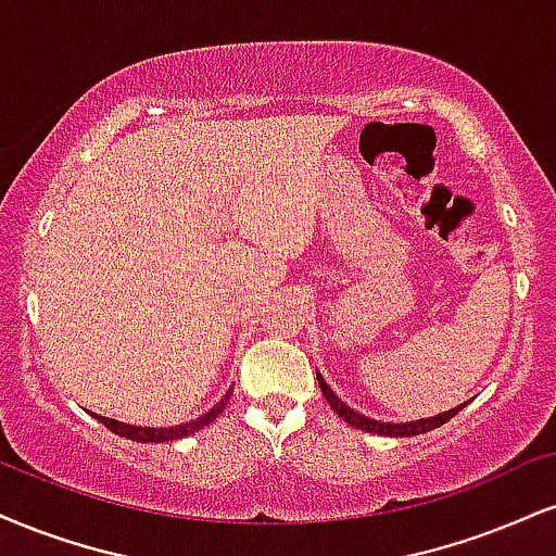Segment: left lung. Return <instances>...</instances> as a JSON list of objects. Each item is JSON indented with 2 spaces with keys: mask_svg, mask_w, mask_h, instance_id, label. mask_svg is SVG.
Returning a JSON list of instances; mask_svg holds the SVG:
<instances>
[{
  "mask_svg": "<svg viewBox=\"0 0 556 556\" xmlns=\"http://www.w3.org/2000/svg\"><path fill=\"white\" fill-rule=\"evenodd\" d=\"M316 378H318V386H320V393H324L326 396V401H329V406L333 412L339 414V417L344 419V422H350L352 427H357V430H365V432H376V434H386V438H412V434H422V432H430V430H434V427H440V425H445L447 419H453L456 417V414L464 409L466 404H469V401H466V404H460V406H453V409H447V412H440V414H434V417H425V419H414V422H380V419H370V417H365V414H359V412H354L350 404H344L342 399L337 396V393L331 391V386L326 383L324 380V376H320V372H316Z\"/></svg>",
  "mask_w": 556,
  "mask_h": 556,
  "instance_id": "8db88e82",
  "label": "left lung"
}]
</instances>
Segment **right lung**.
<instances>
[{
  "mask_svg": "<svg viewBox=\"0 0 556 556\" xmlns=\"http://www.w3.org/2000/svg\"><path fill=\"white\" fill-rule=\"evenodd\" d=\"M230 393L232 388H227V393L223 399L217 401V404L212 406L210 412H204L202 417L197 419H189V422L184 425H173V427H139V425H126V422H118V419H109V417H100V414H92V417L98 419L100 425L109 427L111 432L122 434V438H129V440H137V443H168V440H180V438H189V434L199 432L202 427H206L210 422L223 414V409L227 406V401H230Z\"/></svg>",
  "mask_w": 556,
  "mask_h": 556,
  "instance_id": "add662e5",
  "label": "right lung"
}]
</instances>
